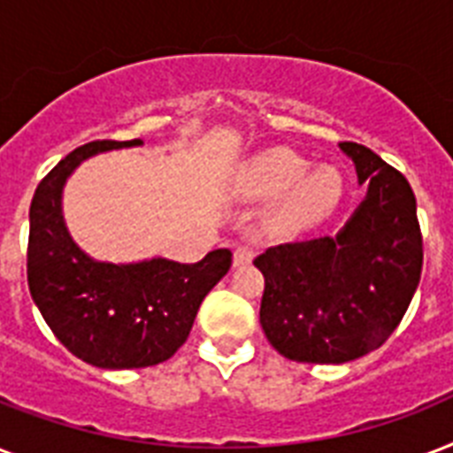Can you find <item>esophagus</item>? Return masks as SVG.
Masks as SVG:
<instances>
[{"label":"esophagus","mask_w":453,"mask_h":453,"mask_svg":"<svg viewBox=\"0 0 453 453\" xmlns=\"http://www.w3.org/2000/svg\"><path fill=\"white\" fill-rule=\"evenodd\" d=\"M251 261H254V247H249V244H240V247H234V254H233L234 268H240V265H249Z\"/></svg>","instance_id":"esophagus-1"}]
</instances>
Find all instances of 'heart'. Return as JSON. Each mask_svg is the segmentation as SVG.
<instances>
[{
  "label": "heart",
  "mask_w": 453,
  "mask_h": 453,
  "mask_svg": "<svg viewBox=\"0 0 453 453\" xmlns=\"http://www.w3.org/2000/svg\"><path fill=\"white\" fill-rule=\"evenodd\" d=\"M310 164L289 148H270L242 164L237 190L249 199L277 197L270 226L277 233H301L329 219L343 197V178L334 166Z\"/></svg>",
  "instance_id": "heart-1"
}]
</instances>
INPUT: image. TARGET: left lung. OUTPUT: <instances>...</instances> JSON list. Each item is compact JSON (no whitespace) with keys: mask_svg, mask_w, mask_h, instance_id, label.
Returning a JSON list of instances; mask_svg holds the SVG:
<instances>
[{"mask_svg":"<svg viewBox=\"0 0 453 453\" xmlns=\"http://www.w3.org/2000/svg\"><path fill=\"white\" fill-rule=\"evenodd\" d=\"M366 197L334 237L270 247L254 261L265 277L261 326L280 355L343 365L397 329L421 280L416 197L400 171L357 143H338Z\"/></svg>","mask_w":453,"mask_h":453,"instance_id":"8db88e82","label":"left lung"}]
</instances>
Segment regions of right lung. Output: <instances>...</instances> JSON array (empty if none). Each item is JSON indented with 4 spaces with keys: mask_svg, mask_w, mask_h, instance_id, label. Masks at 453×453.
<instances>
[{
    "mask_svg": "<svg viewBox=\"0 0 453 453\" xmlns=\"http://www.w3.org/2000/svg\"><path fill=\"white\" fill-rule=\"evenodd\" d=\"M143 141H96L60 159L37 185L30 204L27 284L35 305L60 343L98 369L159 365L190 336L204 296L233 263L216 249L199 263L148 258L96 261L77 247L63 219V188L84 159L136 148Z\"/></svg>",
    "mask_w": 453,
    "mask_h": 453,
    "instance_id": "1",
    "label": "right lung"
}]
</instances>
